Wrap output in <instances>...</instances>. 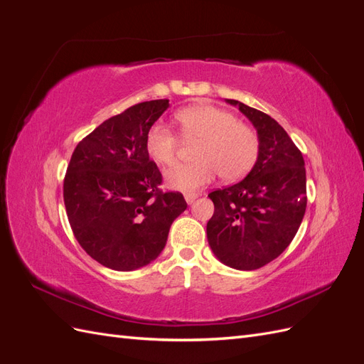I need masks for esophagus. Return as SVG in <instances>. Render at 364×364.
I'll return each mask as SVG.
<instances>
[{
  "mask_svg": "<svg viewBox=\"0 0 364 364\" xmlns=\"http://www.w3.org/2000/svg\"><path fill=\"white\" fill-rule=\"evenodd\" d=\"M197 197H199V194H197V193H186L185 194V200H186V203L191 205L197 199Z\"/></svg>",
  "mask_w": 364,
  "mask_h": 364,
  "instance_id": "obj_1",
  "label": "esophagus"
}]
</instances>
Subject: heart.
I'll return each mask as SVG.
<instances>
[{
    "instance_id": "b5f03b06",
    "label": "heart",
    "mask_w": 364,
    "mask_h": 364,
    "mask_svg": "<svg viewBox=\"0 0 364 364\" xmlns=\"http://www.w3.org/2000/svg\"><path fill=\"white\" fill-rule=\"evenodd\" d=\"M185 141L199 142L194 164L179 165L167 171V182L176 190L196 191L222 176L226 182H237L253 168L259 155V138L237 115L211 105H193L174 115ZM149 156L171 167L179 158L181 141L164 126H151L146 136Z\"/></svg>"
}]
</instances>
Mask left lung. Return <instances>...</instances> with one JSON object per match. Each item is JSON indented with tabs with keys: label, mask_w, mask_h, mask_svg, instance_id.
Wrapping results in <instances>:
<instances>
[{
	"label": "left lung",
	"mask_w": 364,
	"mask_h": 364,
	"mask_svg": "<svg viewBox=\"0 0 364 364\" xmlns=\"http://www.w3.org/2000/svg\"><path fill=\"white\" fill-rule=\"evenodd\" d=\"M255 126L259 155L243 181L209 193L214 214L206 225L215 257L237 270H257L289 247L306 208V176L301 150L277 121L237 100Z\"/></svg>",
	"instance_id": "left-lung-1"
}]
</instances>
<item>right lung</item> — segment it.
Segmentation results:
<instances>
[{
	"instance_id": "obj_1",
	"label": "right lung",
	"mask_w": 364,
	"mask_h": 364,
	"mask_svg": "<svg viewBox=\"0 0 364 364\" xmlns=\"http://www.w3.org/2000/svg\"><path fill=\"white\" fill-rule=\"evenodd\" d=\"M168 100L142 102L103 121L73 151L63 202L75 240L102 266L127 272L155 259L174 218L186 209L179 191H162L146 136Z\"/></svg>"
}]
</instances>
